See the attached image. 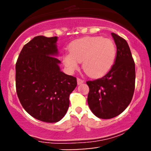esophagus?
<instances>
[{
	"label": "esophagus",
	"instance_id": "esophagus-1",
	"mask_svg": "<svg viewBox=\"0 0 151 151\" xmlns=\"http://www.w3.org/2000/svg\"><path fill=\"white\" fill-rule=\"evenodd\" d=\"M83 83H84V80H82V79H79V78H78V79H77V84H78V85H80V84H83Z\"/></svg>",
	"mask_w": 151,
	"mask_h": 151
}]
</instances>
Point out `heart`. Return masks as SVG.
I'll return each instance as SVG.
<instances>
[{
	"label": "heart",
	"mask_w": 151,
	"mask_h": 151,
	"mask_svg": "<svg viewBox=\"0 0 151 151\" xmlns=\"http://www.w3.org/2000/svg\"><path fill=\"white\" fill-rule=\"evenodd\" d=\"M69 51L62 55L67 70L74 72L82 62L84 72L94 78L103 77L111 70L117 53L113 41L99 36L75 40L69 45Z\"/></svg>",
	"instance_id": "obj_1"
}]
</instances>
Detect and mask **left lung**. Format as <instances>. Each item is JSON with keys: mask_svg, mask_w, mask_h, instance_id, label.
Instances as JSON below:
<instances>
[{"mask_svg": "<svg viewBox=\"0 0 151 151\" xmlns=\"http://www.w3.org/2000/svg\"><path fill=\"white\" fill-rule=\"evenodd\" d=\"M116 45L115 63L104 77L86 81L87 102L92 113L109 119L122 113L131 103L135 89L136 70L131 50L124 38L111 33Z\"/></svg>", "mask_w": 151, "mask_h": 151, "instance_id": "left-lung-1", "label": "left lung"}]
</instances>
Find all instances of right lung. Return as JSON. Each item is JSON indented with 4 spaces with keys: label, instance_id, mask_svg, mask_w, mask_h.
Returning a JSON list of instances; mask_svg holds the SVG:
<instances>
[{
    "label": "right lung",
    "instance_id": "1",
    "mask_svg": "<svg viewBox=\"0 0 151 151\" xmlns=\"http://www.w3.org/2000/svg\"><path fill=\"white\" fill-rule=\"evenodd\" d=\"M58 37L40 35L24 45L15 65V84L24 109L37 120L60 121L70 106L77 79L60 70Z\"/></svg>",
    "mask_w": 151,
    "mask_h": 151
}]
</instances>
